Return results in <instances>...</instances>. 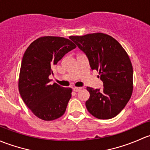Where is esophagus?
I'll return each instance as SVG.
<instances>
[{"label":"esophagus","instance_id":"esophagus-1","mask_svg":"<svg viewBox=\"0 0 150 150\" xmlns=\"http://www.w3.org/2000/svg\"><path fill=\"white\" fill-rule=\"evenodd\" d=\"M73 90L74 92H79L80 90H81V87H74Z\"/></svg>","mask_w":150,"mask_h":150}]
</instances>
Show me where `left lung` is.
Here are the masks:
<instances>
[{"label":"left lung","mask_w":150,"mask_h":150,"mask_svg":"<svg viewBox=\"0 0 150 150\" xmlns=\"http://www.w3.org/2000/svg\"><path fill=\"white\" fill-rule=\"evenodd\" d=\"M89 59L92 70L99 71L103 89L87 86L90 96L86 101L89 113L99 119L116 116L125 108L133 92V67L121 45L106 34L71 36Z\"/></svg>","instance_id":"left-lung-1"}]
</instances>
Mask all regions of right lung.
Masks as SVG:
<instances>
[{"instance_id":"right-lung-1","label":"right lung","mask_w":150,"mask_h":150,"mask_svg":"<svg viewBox=\"0 0 150 150\" xmlns=\"http://www.w3.org/2000/svg\"><path fill=\"white\" fill-rule=\"evenodd\" d=\"M76 47L70 40L45 36L32 42L23 56L18 90L26 105L43 121H53L64 114L71 98V88L50 84L52 66Z\"/></svg>"}]
</instances>
